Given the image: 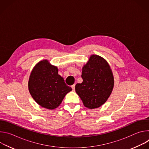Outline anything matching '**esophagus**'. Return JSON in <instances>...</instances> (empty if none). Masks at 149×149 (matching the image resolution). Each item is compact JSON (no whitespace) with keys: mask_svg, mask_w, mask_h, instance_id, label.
Returning a JSON list of instances; mask_svg holds the SVG:
<instances>
[{"mask_svg":"<svg viewBox=\"0 0 149 149\" xmlns=\"http://www.w3.org/2000/svg\"><path fill=\"white\" fill-rule=\"evenodd\" d=\"M71 87H72V90H75V84H74V85H72V86H71Z\"/></svg>","mask_w":149,"mask_h":149,"instance_id":"esophagus-1","label":"esophagus"}]
</instances>
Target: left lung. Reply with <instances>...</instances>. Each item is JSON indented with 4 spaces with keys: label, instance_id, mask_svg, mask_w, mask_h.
Listing matches in <instances>:
<instances>
[{
    "label": "left lung",
    "instance_id": "1",
    "mask_svg": "<svg viewBox=\"0 0 149 149\" xmlns=\"http://www.w3.org/2000/svg\"><path fill=\"white\" fill-rule=\"evenodd\" d=\"M83 81L77 84L75 91L85 107L96 109L102 105L110 95L114 78L107 62L100 56L93 55L82 68Z\"/></svg>",
    "mask_w": 149,
    "mask_h": 149
}]
</instances>
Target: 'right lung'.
Returning <instances> with one entry per match:
<instances>
[{
	"instance_id": "right-lung-1",
	"label": "right lung",
	"mask_w": 149,
	"mask_h": 149,
	"mask_svg": "<svg viewBox=\"0 0 149 149\" xmlns=\"http://www.w3.org/2000/svg\"><path fill=\"white\" fill-rule=\"evenodd\" d=\"M28 87L35 101L41 107L51 110L58 107L72 90L58 74L57 67L50 65L47 60L39 62L33 68Z\"/></svg>"
}]
</instances>
